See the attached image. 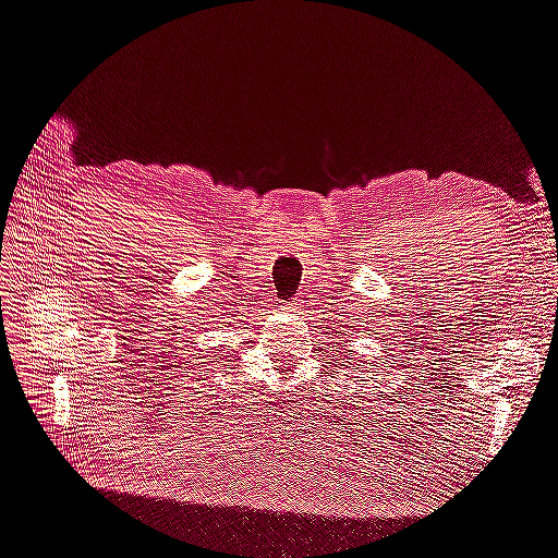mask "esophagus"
Segmentation results:
<instances>
[{
	"label": "esophagus",
	"instance_id": "34e87169",
	"mask_svg": "<svg viewBox=\"0 0 558 558\" xmlns=\"http://www.w3.org/2000/svg\"><path fill=\"white\" fill-rule=\"evenodd\" d=\"M286 310H289V312H298V302H291V305H286Z\"/></svg>",
	"mask_w": 558,
	"mask_h": 558
}]
</instances>
